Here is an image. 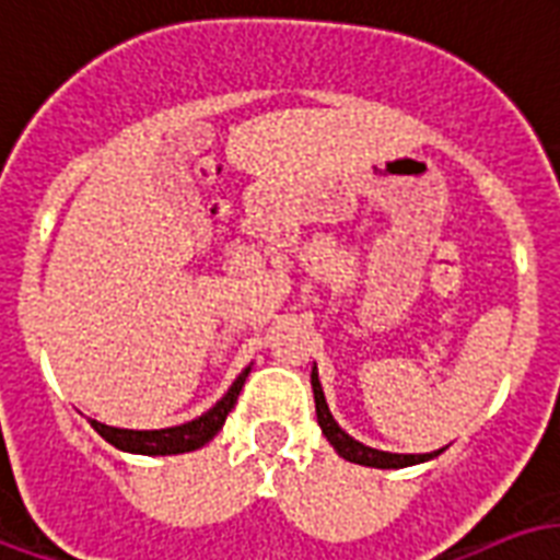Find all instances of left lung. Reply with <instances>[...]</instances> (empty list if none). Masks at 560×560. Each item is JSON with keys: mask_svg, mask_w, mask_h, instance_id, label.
Masks as SVG:
<instances>
[{"mask_svg": "<svg viewBox=\"0 0 560 560\" xmlns=\"http://www.w3.org/2000/svg\"><path fill=\"white\" fill-rule=\"evenodd\" d=\"M310 384H313L318 428H322V434L327 436V443L336 448V455L345 457V460H351V464L360 466H375V469H405V466L424 464V460H431V457L443 455V448H440V452H431V455H395V452H381V448L363 445L351 434H345L342 428H339V422L334 419V413H330V407H327L325 401V389H322V381H318V369H315V365L313 375H310Z\"/></svg>", "mask_w": 560, "mask_h": 560, "instance_id": "left-lung-1", "label": "left lung"}]
</instances>
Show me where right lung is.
I'll return each instance as SVG.
<instances>
[{"instance_id": "obj_1", "label": "right lung", "mask_w": 560, "mask_h": 560, "mask_svg": "<svg viewBox=\"0 0 560 560\" xmlns=\"http://www.w3.org/2000/svg\"><path fill=\"white\" fill-rule=\"evenodd\" d=\"M247 375H250V365H247L242 375L235 377L233 386L226 389L224 398L209 407L203 416H197L191 422L174 424V428H159V431H132V428H112V424L96 422L88 419L96 434L103 436L105 443H112L120 452L129 455H185V452H197L203 448L212 436L224 428L226 416L235 407V398L242 393Z\"/></svg>"}]
</instances>
